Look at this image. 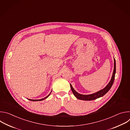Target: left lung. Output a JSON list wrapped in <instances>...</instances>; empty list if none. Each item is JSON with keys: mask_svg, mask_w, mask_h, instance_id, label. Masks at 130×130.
I'll return each mask as SVG.
<instances>
[{"mask_svg": "<svg viewBox=\"0 0 130 130\" xmlns=\"http://www.w3.org/2000/svg\"><path fill=\"white\" fill-rule=\"evenodd\" d=\"M115 73H116V61H115V59H114V71H113V73L112 77V79H111L110 82H109V83L106 85V86L104 88H103V89H102L97 92H95V93H94V94L88 95H81V94L78 93V92L73 88L72 86L70 84L71 89L73 92V94H74V95H75V97L78 99L86 100V101L95 100L97 98H99L104 96L110 89V88H111V87H112V86L114 83V81Z\"/></svg>", "mask_w": 130, "mask_h": 130, "instance_id": "obj_1", "label": "left lung"}]
</instances>
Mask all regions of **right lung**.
Masks as SVG:
<instances>
[{
  "instance_id": "right-lung-1",
  "label": "right lung",
  "mask_w": 130,
  "mask_h": 130,
  "mask_svg": "<svg viewBox=\"0 0 130 130\" xmlns=\"http://www.w3.org/2000/svg\"><path fill=\"white\" fill-rule=\"evenodd\" d=\"M51 92L47 96V97H46L45 98H43V99H39V100H32V99H29V100H30V101H42V100H44L45 99H46L49 95H50V94H51Z\"/></svg>"
}]
</instances>
